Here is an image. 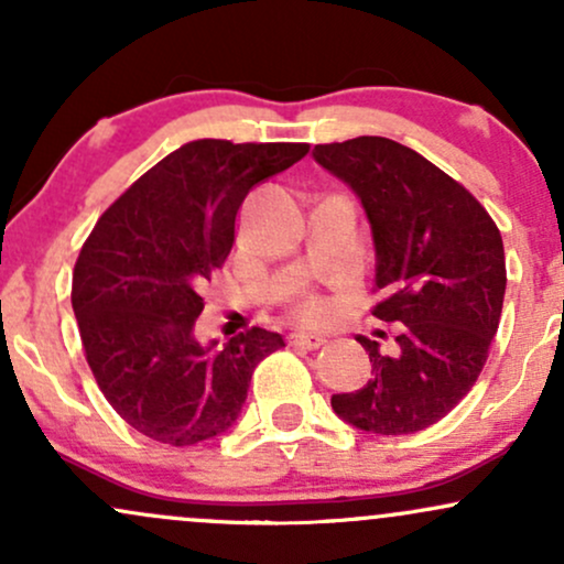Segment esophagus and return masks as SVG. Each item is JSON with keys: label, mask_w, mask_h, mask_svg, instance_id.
<instances>
[{"label": "esophagus", "mask_w": 564, "mask_h": 564, "mask_svg": "<svg viewBox=\"0 0 564 564\" xmlns=\"http://www.w3.org/2000/svg\"><path fill=\"white\" fill-rule=\"evenodd\" d=\"M289 341L294 347H302V349H318V347L326 345V336L307 334V332H294V334H289Z\"/></svg>", "instance_id": "esophagus-1"}]
</instances>
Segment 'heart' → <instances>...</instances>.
<instances>
[{
  "label": "heart",
  "mask_w": 564,
  "mask_h": 564,
  "mask_svg": "<svg viewBox=\"0 0 564 564\" xmlns=\"http://www.w3.org/2000/svg\"><path fill=\"white\" fill-rule=\"evenodd\" d=\"M326 313H328V302L323 300V296L307 294L296 302V315H300L302 321H310V323L323 321L326 318Z\"/></svg>",
  "instance_id": "b5f03b06"
}]
</instances>
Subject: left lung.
Listing matches in <instances>:
<instances>
[{"label": "left lung", "mask_w": 564, "mask_h": 564, "mask_svg": "<svg viewBox=\"0 0 564 564\" xmlns=\"http://www.w3.org/2000/svg\"><path fill=\"white\" fill-rule=\"evenodd\" d=\"M313 159L364 204L384 291L373 315L398 323L390 349L358 336L373 377L334 394V413L373 435L426 430L488 360L507 291L501 232L467 187L394 140L328 142Z\"/></svg>", "instance_id": "8db88e82"}]
</instances>
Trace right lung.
Instances as JSON below:
<instances>
[{"instance_id":"add662e5","label":"right lung","mask_w":564,"mask_h":564,"mask_svg":"<svg viewBox=\"0 0 564 564\" xmlns=\"http://www.w3.org/2000/svg\"><path fill=\"white\" fill-rule=\"evenodd\" d=\"M307 142L193 140L97 219L74 268L82 345L113 411L145 437L196 445L241 416L257 364L283 336L196 339L200 289L223 268L246 193L307 156Z\"/></svg>"}]
</instances>
